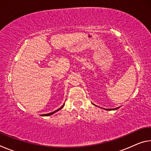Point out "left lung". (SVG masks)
I'll list each match as a JSON object with an SVG mask.
<instances>
[{
  "label": "left lung",
  "instance_id": "8db88e82",
  "mask_svg": "<svg viewBox=\"0 0 151 151\" xmlns=\"http://www.w3.org/2000/svg\"><path fill=\"white\" fill-rule=\"evenodd\" d=\"M120 108V107H117V108H115V109H106V111H109V110H110V111H111V110H116V109H119Z\"/></svg>",
  "mask_w": 151,
  "mask_h": 151
}]
</instances>
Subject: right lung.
Here are the masks:
<instances>
[{
    "label": "right lung",
    "instance_id": "right-lung-1",
    "mask_svg": "<svg viewBox=\"0 0 151 151\" xmlns=\"http://www.w3.org/2000/svg\"><path fill=\"white\" fill-rule=\"evenodd\" d=\"M64 105H65V104H63V105L62 106H61V107H60V108H59V109H57V110H56V111H54V112H50V113H48V114H42V116H50V115H52V114H54V113H55V112H57V111H59V110H60L61 109H62V108H63V107L64 106Z\"/></svg>",
    "mask_w": 151,
    "mask_h": 151
}]
</instances>
